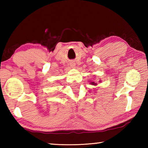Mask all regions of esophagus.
I'll use <instances>...</instances> for the list:
<instances>
[{
	"label": "esophagus",
	"mask_w": 148,
	"mask_h": 148,
	"mask_svg": "<svg viewBox=\"0 0 148 148\" xmlns=\"http://www.w3.org/2000/svg\"><path fill=\"white\" fill-rule=\"evenodd\" d=\"M76 66V64H75L74 62H71V66L72 67V69H75V68H76V66Z\"/></svg>",
	"instance_id": "esophagus-1"
}]
</instances>
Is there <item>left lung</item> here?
Returning <instances> with one entry per match:
<instances>
[{"label":"left lung","mask_w":148,"mask_h":148,"mask_svg":"<svg viewBox=\"0 0 148 148\" xmlns=\"http://www.w3.org/2000/svg\"><path fill=\"white\" fill-rule=\"evenodd\" d=\"M101 81H99V82H101ZM90 84L91 85H92V86H97V84L95 83V82H90Z\"/></svg>","instance_id":"obj_1"}]
</instances>
